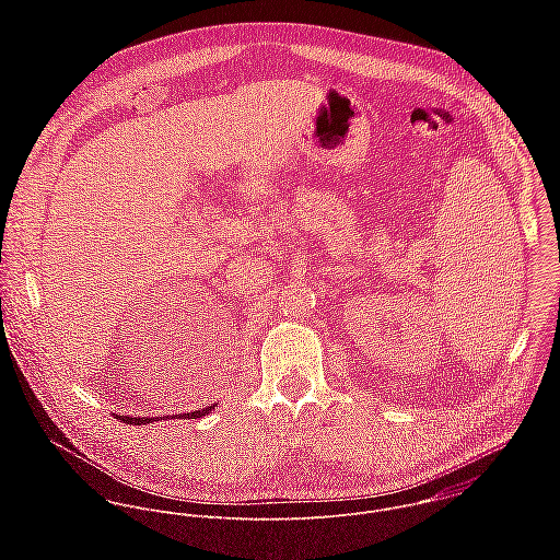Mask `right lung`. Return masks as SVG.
<instances>
[{
  "label": "right lung",
  "mask_w": 560,
  "mask_h": 560,
  "mask_svg": "<svg viewBox=\"0 0 560 560\" xmlns=\"http://www.w3.org/2000/svg\"><path fill=\"white\" fill-rule=\"evenodd\" d=\"M211 409H215V405H209V407H202V409H196V411H189V413H183L178 418H202L207 416ZM120 422H127V424H147V422H153L155 418H131V416H118ZM174 418V416H172Z\"/></svg>",
  "instance_id": "right-lung-1"
}]
</instances>
